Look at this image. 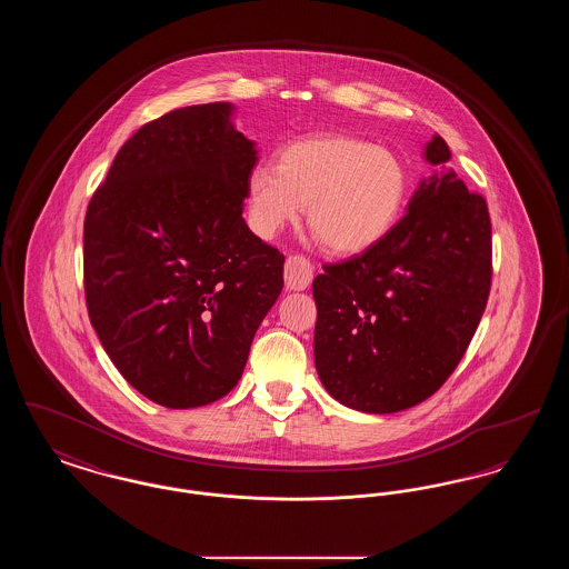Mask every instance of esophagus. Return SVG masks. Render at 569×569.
I'll return each instance as SVG.
<instances>
[{
  "mask_svg": "<svg viewBox=\"0 0 569 569\" xmlns=\"http://www.w3.org/2000/svg\"><path fill=\"white\" fill-rule=\"evenodd\" d=\"M311 279H313V264L305 256L295 253L286 260V288L288 290H305V288H309Z\"/></svg>",
  "mask_w": 569,
  "mask_h": 569,
  "instance_id": "1",
  "label": "esophagus"
}]
</instances>
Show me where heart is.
Masks as SVG:
<instances>
[{
    "label": "heart",
    "mask_w": 569,
    "mask_h": 569,
    "mask_svg": "<svg viewBox=\"0 0 569 569\" xmlns=\"http://www.w3.org/2000/svg\"><path fill=\"white\" fill-rule=\"evenodd\" d=\"M409 196L406 163L392 151L352 136H313L288 144L277 168L256 166L247 179L249 219L272 237L307 223L326 249L343 256L378 244L399 221Z\"/></svg>",
    "instance_id": "heart-1"
}]
</instances>
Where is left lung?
<instances>
[{"label": "left lung", "mask_w": 569, "mask_h": 569, "mask_svg": "<svg viewBox=\"0 0 569 569\" xmlns=\"http://www.w3.org/2000/svg\"><path fill=\"white\" fill-rule=\"evenodd\" d=\"M435 134L433 166L450 160ZM487 200L452 168L422 179L378 244L313 279L316 369L328 395L365 413L418 406L450 378L487 307Z\"/></svg>", "instance_id": "1"}]
</instances>
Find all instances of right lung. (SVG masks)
<instances>
[{
  "label": "right lung",
  "instance_id": "1",
  "mask_svg": "<svg viewBox=\"0 0 569 569\" xmlns=\"http://www.w3.org/2000/svg\"><path fill=\"white\" fill-rule=\"evenodd\" d=\"M228 102L170 110L117 153L84 216L91 326L140 395L190 409L243 376L283 288V253L244 223L256 142Z\"/></svg>",
  "mask_w": 569,
  "mask_h": 569
}]
</instances>
